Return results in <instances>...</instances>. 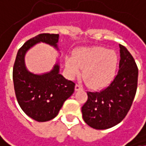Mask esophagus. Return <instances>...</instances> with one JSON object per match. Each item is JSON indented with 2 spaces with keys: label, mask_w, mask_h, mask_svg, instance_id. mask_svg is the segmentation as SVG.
Here are the masks:
<instances>
[{
  "label": "esophagus",
  "mask_w": 146,
  "mask_h": 146,
  "mask_svg": "<svg viewBox=\"0 0 146 146\" xmlns=\"http://www.w3.org/2000/svg\"><path fill=\"white\" fill-rule=\"evenodd\" d=\"M75 90H76V91H78V90H83V88H82V86H80V85H78V84H76V86H75Z\"/></svg>",
  "instance_id": "esophagus-1"
}]
</instances>
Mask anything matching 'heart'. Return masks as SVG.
Returning <instances> with one entry per match:
<instances>
[{"label": "heart", "mask_w": 146, "mask_h": 146, "mask_svg": "<svg viewBox=\"0 0 146 146\" xmlns=\"http://www.w3.org/2000/svg\"><path fill=\"white\" fill-rule=\"evenodd\" d=\"M119 59L114 50L101 46L82 47L76 50L74 56L66 58V67L71 76L82 70V77L87 86L101 88L114 78Z\"/></svg>", "instance_id": "obj_1"}]
</instances>
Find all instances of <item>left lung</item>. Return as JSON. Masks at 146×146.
Masks as SVG:
<instances>
[{"label": "left lung", "instance_id": "left-lung-1", "mask_svg": "<svg viewBox=\"0 0 146 146\" xmlns=\"http://www.w3.org/2000/svg\"><path fill=\"white\" fill-rule=\"evenodd\" d=\"M119 71L105 89L87 91L88 99L81 108L85 122L96 130L109 129L124 120L135 98L138 67L129 50L120 45Z\"/></svg>", "mask_w": 146, "mask_h": 146}]
</instances>
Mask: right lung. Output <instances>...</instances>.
Wrapping results in <instances>:
<instances>
[{"mask_svg":"<svg viewBox=\"0 0 146 146\" xmlns=\"http://www.w3.org/2000/svg\"><path fill=\"white\" fill-rule=\"evenodd\" d=\"M58 34L42 33L28 40L17 52L13 66V82L16 99L21 110L38 122L52 120L64 102L73 94L76 84L59 73V65L44 75H35L26 70V52L38 42L57 48Z\"/></svg>","mask_w":146,"mask_h":146,"instance_id":"obj_1","label":"right lung"}]
</instances>
